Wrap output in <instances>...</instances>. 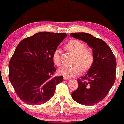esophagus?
Segmentation results:
<instances>
[{"mask_svg":"<svg viewBox=\"0 0 124 124\" xmlns=\"http://www.w3.org/2000/svg\"><path fill=\"white\" fill-rule=\"evenodd\" d=\"M63 79L65 80H70V79H69V78H67V77H64Z\"/></svg>","mask_w":124,"mask_h":124,"instance_id":"esophagus-1","label":"esophagus"}]
</instances>
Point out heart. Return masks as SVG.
<instances>
[{"instance_id":"1","label":"heart","mask_w":124,"mask_h":124,"mask_svg":"<svg viewBox=\"0 0 124 124\" xmlns=\"http://www.w3.org/2000/svg\"><path fill=\"white\" fill-rule=\"evenodd\" d=\"M67 47L74 54L76 58L72 66L64 65L59 68L58 72L67 78H73L81 71H86L90 68L93 62V55L90 51L86 50V45L80 41L73 39L67 44ZM52 59L56 65H61V49L56 48L52 54Z\"/></svg>"}]
</instances>
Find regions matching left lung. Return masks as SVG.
<instances>
[{
	"mask_svg": "<svg viewBox=\"0 0 124 124\" xmlns=\"http://www.w3.org/2000/svg\"><path fill=\"white\" fill-rule=\"evenodd\" d=\"M70 37L83 41L92 48L93 62L85 76L78 80L79 87L72 93L75 101L93 106L106 97L116 80V62L111 48L102 39L85 32Z\"/></svg>",
	"mask_w": 124,
	"mask_h": 124,
	"instance_id": "8db88e82",
	"label": "left lung"
}]
</instances>
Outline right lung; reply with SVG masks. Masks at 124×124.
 I'll list each match as a JSON object with an SVG mask.
<instances>
[{
  "label": "right lung",
  "mask_w": 124,
  "mask_h": 124,
  "mask_svg": "<svg viewBox=\"0 0 124 124\" xmlns=\"http://www.w3.org/2000/svg\"><path fill=\"white\" fill-rule=\"evenodd\" d=\"M67 36L65 33L41 32L18 44L10 61L9 80L21 100L30 105L47 102L63 76H53L52 54Z\"/></svg>",
  "instance_id": "right-lung-1"
}]
</instances>
